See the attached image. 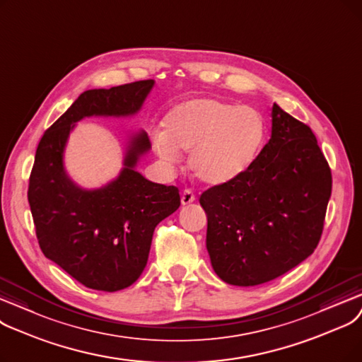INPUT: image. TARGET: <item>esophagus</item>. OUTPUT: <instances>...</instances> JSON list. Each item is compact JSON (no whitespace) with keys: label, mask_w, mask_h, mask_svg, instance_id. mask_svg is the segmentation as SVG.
Listing matches in <instances>:
<instances>
[{"label":"esophagus","mask_w":362,"mask_h":362,"mask_svg":"<svg viewBox=\"0 0 362 362\" xmlns=\"http://www.w3.org/2000/svg\"><path fill=\"white\" fill-rule=\"evenodd\" d=\"M196 200V196L193 194V192L190 188H185V190L181 193V203L182 204H188V203H193Z\"/></svg>","instance_id":"obj_1"}]
</instances>
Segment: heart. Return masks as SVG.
<instances>
[{"instance_id":"b5f03b06","label":"heart","mask_w":362,"mask_h":362,"mask_svg":"<svg viewBox=\"0 0 362 362\" xmlns=\"http://www.w3.org/2000/svg\"><path fill=\"white\" fill-rule=\"evenodd\" d=\"M267 136L264 116L253 107L216 98L184 101L165 117V129L153 132L154 151L168 165L192 150L190 168L203 182L235 181L252 168Z\"/></svg>"}]
</instances>
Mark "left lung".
Masks as SVG:
<instances>
[{"label": "left lung", "mask_w": 362, "mask_h": 362, "mask_svg": "<svg viewBox=\"0 0 362 362\" xmlns=\"http://www.w3.org/2000/svg\"><path fill=\"white\" fill-rule=\"evenodd\" d=\"M271 117V139L246 174L200 196L212 268L233 286L268 283L313 255L332 196L311 128L275 103Z\"/></svg>", "instance_id": "obj_1"}]
</instances>
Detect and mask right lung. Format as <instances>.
Segmentation results:
<instances>
[{
    "label": "right lung",
    "instance_id": "obj_1",
    "mask_svg": "<svg viewBox=\"0 0 362 362\" xmlns=\"http://www.w3.org/2000/svg\"><path fill=\"white\" fill-rule=\"evenodd\" d=\"M154 81L82 93L42 135L30 172L28 200L45 257L88 288L117 291L146 268L154 228L181 204L175 185L146 180L134 168L150 148L146 132L128 146L120 175L98 190H82L66 175L63 150L85 116L139 112Z\"/></svg>",
    "mask_w": 362,
    "mask_h": 362
}]
</instances>
